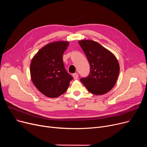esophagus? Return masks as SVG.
I'll use <instances>...</instances> for the list:
<instances>
[{
    "instance_id": "obj_1",
    "label": "esophagus",
    "mask_w": 147,
    "mask_h": 147,
    "mask_svg": "<svg viewBox=\"0 0 147 147\" xmlns=\"http://www.w3.org/2000/svg\"><path fill=\"white\" fill-rule=\"evenodd\" d=\"M73 78H74V80L78 79V77H79L78 74V73H74V74H73Z\"/></svg>"
}]
</instances>
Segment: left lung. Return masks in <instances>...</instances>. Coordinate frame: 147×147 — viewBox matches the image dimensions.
Instances as JSON below:
<instances>
[{
	"label": "left lung",
	"mask_w": 147,
	"mask_h": 147,
	"mask_svg": "<svg viewBox=\"0 0 147 147\" xmlns=\"http://www.w3.org/2000/svg\"><path fill=\"white\" fill-rule=\"evenodd\" d=\"M88 59L90 73L80 81L94 95L105 94L112 89L120 71L119 62L114 54L96 42H78Z\"/></svg>",
	"instance_id": "1"
}]
</instances>
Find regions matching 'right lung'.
<instances>
[{"label": "right lung", "mask_w": 147, "mask_h": 147, "mask_svg": "<svg viewBox=\"0 0 147 147\" xmlns=\"http://www.w3.org/2000/svg\"><path fill=\"white\" fill-rule=\"evenodd\" d=\"M69 42H51L42 48L30 64L32 82L42 94L49 98H57L66 92L73 79L65 70L63 56Z\"/></svg>", "instance_id": "add662e5"}]
</instances>
